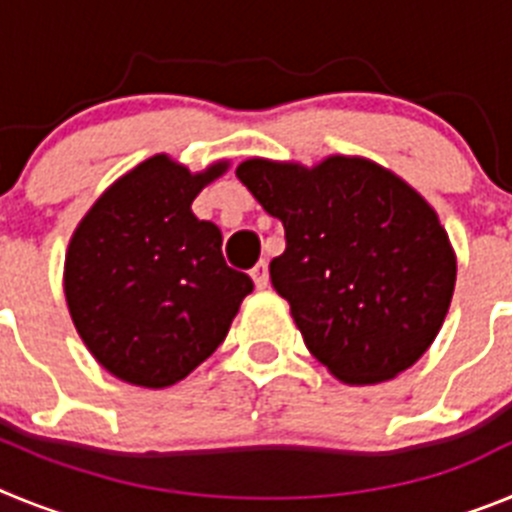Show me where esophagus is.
Instances as JSON below:
<instances>
[{
	"label": "esophagus",
	"mask_w": 512,
	"mask_h": 512,
	"mask_svg": "<svg viewBox=\"0 0 512 512\" xmlns=\"http://www.w3.org/2000/svg\"><path fill=\"white\" fill-rule=\"evenodd\" d=\"M251 279L253 284L259 289H266L269 287V266H266V261H259V264L253 266L251 269Z\"/></svg>",
	"instance_id": "34e87169"
}]
</instances>
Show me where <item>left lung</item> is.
Instances as JSON below:
<instances>
[{
    "label": "left lung",
    "mask_w": 512,
    "mask_h": 512,
    "mask_svg": "<svg viewBox=\"0 0 512 512\" xmlns=\"http://www.w3.org/2000/svg\"><path fill=\"white\" fill-rule=\"evenodd\" d=\"M235 176L287 248L269 264L305 346L343 384L395 379L449 312L456 253L423 194L361 156L315 166L248 158Z\"/></svg>",
    "instance_id": "obj_1"
}]
</instances>
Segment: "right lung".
Listing matches in <instances>:
<instances>
[{
	"instance_id": "1",
	"label": "right lung",
	"mask_w": 512,
	"mask_h": 512,
	"mask_svg": "<svg viewBox=\"0 0 512 512\" xmlns=\"http://www.w3.org/2000/svg\"><path fill=\"white\" fill-rule=\"evenodd\" d=\"M230 161L189 171L166 153L99 194L66 251L63 292L89 354L122 382L164 390L225 341L248 274L223 259V233L192 212Z\"/></svg>"
}]
</instances>
